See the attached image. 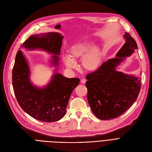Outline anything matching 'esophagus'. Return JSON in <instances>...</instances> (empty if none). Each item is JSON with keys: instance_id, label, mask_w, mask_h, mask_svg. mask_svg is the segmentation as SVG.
<instances>
[{"instance_id": "1", "label": "esophagus", "mask_w": 152, "mask_h": 152, "mask_svg": "<svg viewBox=\"0 0 152 152\" xmlns=\"http://www.w3.org/2000/svg\"><path fill=\"white\" fill-rule=\"evenodd\" d=\"M86 79H82L81 80V83H82V84H85L86 83Z\"/></svg>"}]
</instances>
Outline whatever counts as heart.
Wrapping results in <instances>:
<instances>
[{
    "label": "heart",
    "instance_id": "heart-1",
    "mask_svg": "<svg viewBox=\"0 0 152 152\" xmlns=\"http://www.w3.org/2000/svg\"><path fill=\"white\" fill-rule=\"evenodd\" d=\"M93 46L91 42L84 41L74 44L69 49V56L64 55L63 60L66 66L76 69V60L82 58V66L89 71L97 69L102 61V51L98 46Z\"/></svg>",
    "mask_w": 152,
    "mask_h": 152
}]
</instances>
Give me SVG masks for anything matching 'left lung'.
<instances>
[{"mask_svg":"<svg viewBox=\"0 0 152 152\" xmlns=\"http://www.w3.org/2000/svg\"><path fill=\"white\" fill-rule=\"evenodd\" d=\"M126 42L116 58L108 60L94 72L86 76L87 100L94 115L108 120L123 115L137 100L141 78L124 74L116 66L137 49V43L129 33L124 35Z\"/></svg>","mask_w":152,"mask_h":152,"instance_id":"1","label":"left lung"}]
</instances>
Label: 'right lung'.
I'll return each mask as SVG.
<instances>
[{"mask_svg": "<svg viewBox=\"0 0 152 152\" xmlns=\"http://www.w3.org/2000/svg\"><path fill=\"white\" fill-rule=\"evenodd\" d=\"M63 37L58 33L32 35L21 45L27 49H42L53 54L52 63L58 65ZM30 71L22 52L16 55L12 69L14 94L21 108L31 116L43 122L60 120L66 112L71 95L80 81L79 78H67L57 71L51 81L43 88L33 86L29 80Z\"/></svg>", "mask_w": 152, "mask_h": 152, "instance_id": "1", "label": "right lung"}]
</instances>
